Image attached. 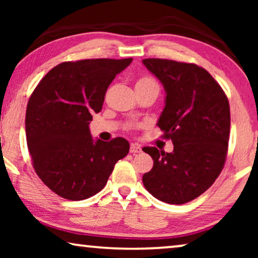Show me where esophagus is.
<instances>
[{"instance_id":"1","label":"esophagus","mask_w":258,"mask_h":258,"mask_svg":"<svg viewBox=\"0 0 258 258\" xmlns=\"http://www.w3.org/2000/svg\"><path fill=\"white\" fill-rule=\"evenodd\" d=\"M141 151H142V148H141V146H139V144L136 143L130 144V153L136 154V153H141Z\"/></svg>"}]
</instances>
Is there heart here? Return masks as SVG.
Segmentation results:
<instances>
[{
    "mask_svg": "<svg viewBox=\"0 0 258 258\" xmlns=\"http://www.w3.org/2000/svg\"><path fill=\"white\" fill-rule=\"evenodd\" d=\"M151 82H155L153 79H150V77H143V79L139 80V82L137 83H151ZM156 83V82H155Z\"/></svg>",
    "mask_w": 258,
    "mask_h": 258,
    "instance_id": "obj_1",
    "label": "heart"
}]
</instances>
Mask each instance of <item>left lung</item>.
<instances>
[{
	"label": "left lung",
	"mask_w": 258,
	"mask_h": 258,
	"mask_svg": "<svg viewBox=\"0 0 258 258\" xmlns=\"http://www.w3.org/2000/svg\"><path fill=\"white\" fill-rule=\"evenodd\" d=\"M142 62L164 87L157 125L174 143L172 153L143 148L154 160L143 184L162 202H190L213 185L224 167L230 134L228 97L202 67L163 58Z\"/></svg>",
	"instance_id": "obj_1"
}]
</instances>
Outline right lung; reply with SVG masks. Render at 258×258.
I'll return each instance as SVG.
<instances>
[{
    "label": "right lung",
    "instance_id": "obj_1",
    "mask_svg": "<svg viewBox=\"0 0 258 258\" xmlns=\"http://www.w3.org/2000/svg\"><path fill=\"white\" fill-rule=\"evenodd\" d=\"M133 58H93L63 62L40 81L26 112V136L34 169L51 191L70 201L96 195L107 184L116 162L129 153V142L90 135L89 123L100 112L105 91Z\"/></svg>",
    "mask_w": 258,
    "mask_h": 258
}]
</instances>
